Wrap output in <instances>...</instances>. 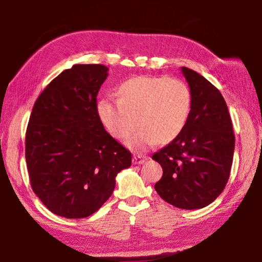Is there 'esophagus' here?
Returning a JSON list of instances; mask_svg holds the SVG:
<instances>
[{
	"mask_svg": "<svg viewBox=\"0 0 262 262\" xmlns=\"http://www.w3.org/2000/svg\"><path fill=\"white\" fill-rule=\"evenodd\" d=\"M148 157L147 156H142V155H135L134 157H133V163L135 164V165H140V164H143L145 161H147Z\"/></svg>",
	"mask_w": 262,
	"mask_h": 262,
	"instance_id": "1",
	"label": "esophagus"
}]
</instances>
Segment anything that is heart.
<instances>
[{"label": "heart", "instance_id": "heart-1", "mask_svg": "<svg viewBox=\"0 0 262 262\" xmlns=\"http://www.w3.org/2000/svg\"><path fill=\"white\" fill-rule=\"evenodd\" d=\"M192 94L178 78L139 76L123 82L118 89V100L103 99L98 114L108 132L127 145L143 151L158 142L168 143L178 136L188 121Z\"/></svg>", "mask_w": 262, "mask_h": 262}]
</instances>
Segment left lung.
Returning <instances> with one entry per match:
<instances>
[{
  "mask_svg": "<svg viewBox=\"0 0 262 262\" xmlns=\"http://www.w3.org/2000/svg\"><path fill=\"white\" fill-rule=\"evenodd\" d=\"M192 94L183 132L152 155L163 177L155 189L181 209H201L223 192L231 171L234 134L229 110L217 88L200 74L181 67Z\"/></svg>",
  "mask_w": 262,
  "mask_h": 262,
  "instance_id": "1",
  "label": "left lung"
}]
</instances>
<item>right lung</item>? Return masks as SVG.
Instances as JSON below:
<instances>
[{
    "label": "right lung",
    "mask_w": 262,
    "mask_h": 262,
    "mask_svg": "<svg viewBox=\"0 0 262 262\" xmlns=\"http://www.w3.org/2000/svg\"><path fill=\"white\" fill-rule=\"evenodd\" d=\"M103 64H74L45 88L26 129L31 187L55 215L83 219L108 200L132 154L105 130L97 95L108 75Z\"/></svg>",
    "instance_id": "1"
}]
</instances>
